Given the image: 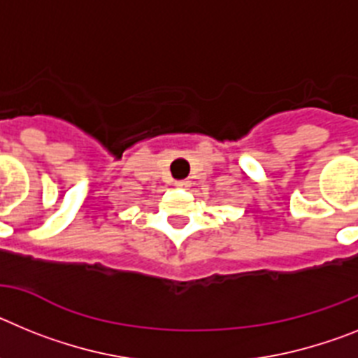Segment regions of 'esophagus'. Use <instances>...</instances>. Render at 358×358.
<instances>
[{"mask_svg": "<svg viewBox=\"0 0 358 358\" xmlns=\"http://www.w3.org/2000/svg\"><path fill=\"white\" fill-rule=\"evenodd\" d=\"M175 185L180 189H187L189 185H191V182H189V180H176Z\"/></svg>", "mask_w": 358, "mask_h": 358, "instance_id": "34e87169", "label": "esophagus"}]
</instances>
